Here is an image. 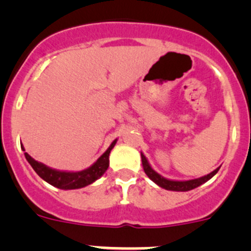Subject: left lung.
<instances>
[{
	"instance_id": "left-lung-1",
	"label": "left lung",
	"mask_w": 251,
	"mask_h": 251,
	"mask_svg": "<svg viewBox=\"0 0 251 251\" xmlns=\"http://www.w3.org/2000/svg\"><path fill=\"white\" fill-rule=\"evenodd\" d=\"M142 156V165H143V170L144 173L147 174V176L151 179V181L155 182L158 186L163 187V188L169 189V191H176V192H186V191H191V189L197 188L201 184L205 183L206 181H209L212 176L217 174V171L220 170V168H217L216 170H214L212 173H210L206 176L201 177V178H196V179H189V181H170V179H166L164 177H161L160 175H158L153 169L151 168L149 165L148 160L146 159V156L143 154H141Z\"/></svg>"
}]
</instances>
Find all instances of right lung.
<instances>
[{
    "label": "right lung",
    "mask_w": 251,
    "mask_h": 251,
    "mask_svg": "<svg viewBox=\"0 0 251 251\" xmlns=\"http://www.w3.org/2000/svg\"><path fill=\"white\" fill-rule=\"evenodd\" d=\"M116 140L110 144L109 148L105 151V153L93 164L91 168L86 169V170L80 171V173H63V171L53 170V169L47 168L46 165L41 163H37L36 160L31 158L27 153L25 154V158L29 161L30 165L35 170V173L39 175L42 179L48 182L52 186L57 187L60 189H76L82 188V187L88 186L96 179L100 178L103 174L107 171L108 166H109V153L111 149L115 146ZM22 148L24 151V147L22 144Z\"/></svg>",
    "instance_id": "right-lung-1"
}]
</instances>
